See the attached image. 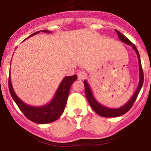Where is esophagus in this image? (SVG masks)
Returning <instances> with one entry per match:
<instances>
[{"instance_id":"obj_1","label":"esophagus","mask_w":151,"mask_h":151,"mask_svg":"<svg viewBox=\"0 0 151 151\" xmlns=\"http://www.w3.org/2000/svg\"><path fill=\"white\" fill-rule=\"evenodd\" d=\"M77 75H78V80H84L85 77V74L84 71H80Z\"/></svg>"}]
</instances>
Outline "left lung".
Here are the masks:
<instances>
[{
  "mask_svg": "<svg viewBox=\"0 0 151 151\" xmlns=\"http://www.w3.org/2000/svg\"><path fill=\"white\" fill-rule=\"evenodd\" d=\"M115 32H116L117 34L118 35V38H119V39L121 42L125 43L126 45L132 46V48H133L134 50H135V52H136L138 58V62H139V85H138V87L137 88L136 91H135L134 95L132 96V98L129 99V101H128L126 104H125L124 105H123L122 106H121V107L112 109V108L106 107V106H104V105L100 104V103L96 99L93 94L92 91H91V87H90L89 84H88V82H87L86 80H84L85 95H86L87 99H88V102H89V104L91 105V107H92V109H93L98 115H99L100 116L104 117V118H115V117H119L121 116V115H123V114L126 113V112L132 108V105L134 104L135 100L137 98V96L138 94H139V91H140L142 87L143 81H144V75H143L142 68L140 57H139V52H138L136 46H135L129 39H128L124 35H123L122 33H120L118 30H115Z\"/></svg>",
  "mask_w": 151,
  "mask_h": 151,
  "instance_id": "8db88e82",
  "label": "left lung"
}]
</instances>
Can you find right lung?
<instances>
[{"label":"right lung","instance_id":"obj_1","mask_svg":"<svg viewBox=\"0 0 151 151\" xmlns=\"http://www.w3.org/2000/svg\"><path fill=\"white\" fill-rule=\"evenodd\" d=\"M41 31L44 33H51L50 30H41ZM39 33H40V31L35 32L27 39ZM77 75L64 77L60 84L59 85L51 101L41 106H33L25 104L17 96L12 87L10 75L9 77V88L12 99L27 118L36 123L45 124V123L53 122L60 118L61 114L64 111L70 88L72 83L77 80Z\"/></svg>","mask_w":151,"mask_h":151}]
</instances>
